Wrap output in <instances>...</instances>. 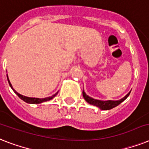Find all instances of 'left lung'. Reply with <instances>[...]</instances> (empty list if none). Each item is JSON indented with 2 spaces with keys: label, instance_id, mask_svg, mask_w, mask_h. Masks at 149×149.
<instances>
[{
  "label": "left lung",
  "instance_id": "1",
  "mask_svg": "<svg viewBox=\"0 0 149 149\" xmlns=\"http://www.w3.org/2000/svg\"><path fill=\"white\" fill-rule=\"evenodd\" d=\"M129 94H130V92H129V93L127 94L123 98V99H121V100H95L93 98L90 97L88 95H86L84 90H83V96L84 98V100L86 101L88 103H89L90 105H93L95 106H97L100 109L102 110H109L111 109L114 108L116 106H118L119 104L122 103V102L124 101L125 100H126L127 97L129 96Z\"/></svg>",
  "mask_w": 149,
  "mask_h": 149
}]
</instances>
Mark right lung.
<instances>
[{"mask_svg": "<svg viewBox=\"0 0 149 149\" xmlns=\"http://www.w3.org/2000/svg\"><path fill=\"white\" fill-rule=\"evenodd\" d=\"M7 77H8V83H9V85L11 87V89H13V91L17 95L19 96V98L20 99H21L22 100H24V102H26V103H30V104H40V103H42V102H47V101H49V100H52L53 98H54L56 96V95H57L58 92L57 93H56L54 95H53L52 96H49V97H47V98H43V99H40V98H33V97H27V96H24V95H21V94L18 93L16 91L15 89L13 88V86H12L11 83H10V82L9 79H8V76L7 75Z\"/></svg>", "mask_w": 149, "mask_h": 149, "instance_id": "add662e5", "label": "right lung"}]
</instances>
